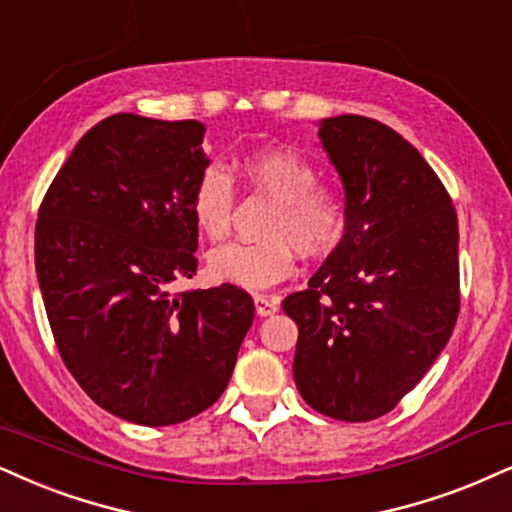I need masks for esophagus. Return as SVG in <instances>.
Here are the masks:
<instances>
[{"label":"esophagus","mask_w":512,"mask_h":512,"mask_svg":"<svg viewBox=\"0 0 512 512\" xmlns=\"http://www.w3.org/2000/svg\"><path fill=\"white\" fill-rule=\"evenodd\" d=\"M254 306H256V313L261 315V318L277 313V308H280L277 299H273V296H266V294H256L254 296Z\"/></svg>","instance_id":"esophagus-1"}]
</instances>
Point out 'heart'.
I'll list each match as a JSON object with an SVG mask.
<instances>
[{"mask_svg":"<svg viewBox=\"0 0 512 512\" xmlns=\"http://www.w3.org/2000/svg\"><path fill=\"white\" fill-rule=\"evenodd\" d=\"M242 180L256 194L273 201L261 242L227 244L208 256L216 280L244 289H266L292 275L296 251L325 256L342 242L349 220L346 192L332 182H318V168L292 147H261L237 161ZM237 189L230 173L211 163L194 180L189 194L197 230L211 242L230 235Z\"/></svg>","mask_w":512,"mask_h":512,"instance_id":"1","label":"heart"}]
</instances>
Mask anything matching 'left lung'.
Wrapping results in <instances>:
<instances>
[{
    "mask_svg": "<svg viewBox=\"0 0 512 512\" xmlns=\"http://www.w3.org/2000/svg\"><path fill=\"white\" fill-rule=\"evenodd\" d=\"M318 135L349 220L308 287L282 301L299 327L294 382L327 418L368 422L449 342L460 311L458 216L430 163L389 125L337 116Z\"/></svg>",
    "mask_w": 512,
    "mask_h": 512,
    "instance_id": "1",
    "label": "left lung"
}]
</instances>
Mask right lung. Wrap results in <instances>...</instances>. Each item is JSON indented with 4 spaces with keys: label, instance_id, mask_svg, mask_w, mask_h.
<instances>
[{
    "label": "right lung",
    "instance_id": "add662e5",
    "mask_svg": "<svg viewBox=\"0 0 512 512\" xmlns=\"http://www.w3.org/2000/svg\"><path fill=\"white\" fill-rule=\"evenodd\" d=\"M204 123L116 113L82 135L44 194L35 268L56 349L87 396L118 418L178 425L213 406L254 323L235 285L197 275L189 211L208 166Z\"/></svg>",
    "mask_w": 512,
    "mask_h": 512
}]
</instances>
